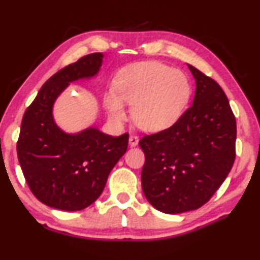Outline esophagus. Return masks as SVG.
<instances>
[{"label":"esophagus","mask_w":260,"mask_h":260,"mask_svg":"<svg viewBox=\"0 0 260 260\" xmlns=\"http://www.w3.org/2000/svg\"><path fill=\"white\" fill-rule=\"evenodd\" d=\"M139 144V137L137 135H131L129 137V146L131 147H135Z\"/></svg>","instance_id":"34e87169"}]
</instances>
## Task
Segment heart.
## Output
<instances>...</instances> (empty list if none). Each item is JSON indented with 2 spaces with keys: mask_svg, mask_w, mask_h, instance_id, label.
Masks as SVG:
<instances>
[{
  "mask_svg": "<svg viewBox=\"0 0 260 260\" xmlns=\"http://www.w3.org/2000/svg\"><path fill=\"white\" fill-rule=\"evenodd\" d=\"M115 88L105 94L109 118L116 123L128 116L127 104L133 106V118L147 132H161L174 126L191 99L192 86L184 72L159 61L128 64L116 76Z\"/></svg>",
  "mask_w": 260,
  "mask_h": 260,
  "instance_id": "heart-1",
  "label": "heart"
}]
</instances>
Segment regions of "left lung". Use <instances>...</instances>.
Here are the masks:
<instances>
[{
    "label": "left lung",
    "instance_id": "8db88e82",
    "mask_svg": "<svg viewBox=\"0 0 260 260\" xmlns=\"http://www.w3.org/2000/svg\"><path fill=\"white\" fill-rule=\"evenodd\" d=\"M192 106L171 128L146 135L141 185L153 207L167 214L206 204L228 177L236 158V118L224 90L191 64Z\"/></svg>",
    "mask_w": 260,
    "mask_h": 260
}]
</instances>
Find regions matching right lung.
I'll use <instances>...</instances> for the list:
<instances>
[{
	"label": "right lung",
	"mask_w": 260,
	"mask_h": 260,
	"mask_svg": "<svg viewBox=\"0 0 260 260\" xmlns=\"http://www.w3.org/2000/svg\"><path fill=\"white\" fill-rule=\"evenodd\" d=\"M104 54L80 58L47 80L25 111L17 156L36 198L62 211H81L104 191L108 175L128 145V134L112 137L98 127L68 133L57 126L53 109L69 83L98 76Z\"/></svg>",
	"instance_id": "1"
}]
</instances>
